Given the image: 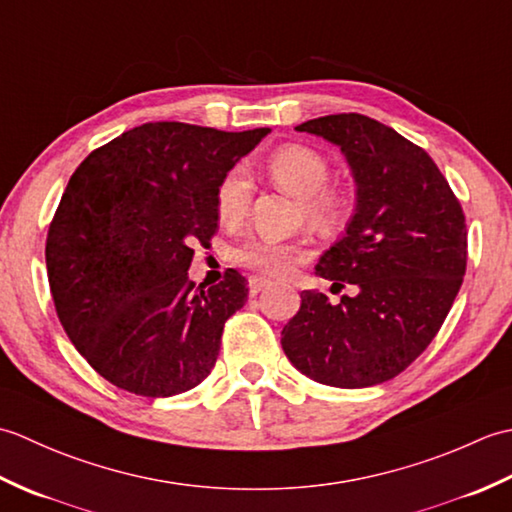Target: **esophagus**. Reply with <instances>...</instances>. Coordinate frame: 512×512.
I'll return each mask as SVG.
<instances>
[{
  "instance_id": "esophagus-1",
  "label": "esophagus",
  "mask_w": 512,
  "mask_h": 512,
  "mask_svg": "<svg viewBox=\"0 0 512 512\" xmlns=\"http://www.w3.org/2000/svg\"><path fill=\"white\" fill-rule=\"evenodd\" d=\"M268 284H270V281L264 279V277H250V279H248V292L255 297V295H259V292H262Z\"/></svg>"
}]
</instances>
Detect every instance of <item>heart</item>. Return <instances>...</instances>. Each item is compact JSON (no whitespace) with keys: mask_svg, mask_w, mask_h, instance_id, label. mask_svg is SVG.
<instances>
[{"mask_svg":"<svg viewBox=\"0 0 512 512\" xmlns=\"http://www.w3.org/2000/svg\"><path fill=\"white\" fill-rule=\"evenodd\" d=\"M266 173L281 189L295 195L301 202L306 220L317 226H332L345 209V195L330 187V160L319 149L308 145H284L266 160ZM248 176L242 169L228 171L215 191V213L222 226L233 228L244 222L250 209ZM235 262L259 275H286L299 259L306 257V248L299 242H273V239L250 237L235 248Z\"/></svg>","mask_w":512,"mask_h":512,"instance_id":"obj_1","label":"heart"}]
</instances>
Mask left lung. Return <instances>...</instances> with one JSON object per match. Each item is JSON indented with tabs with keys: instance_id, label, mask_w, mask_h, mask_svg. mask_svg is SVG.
<instances>
[{
	"instance_id": "obj_1",
	"label": "left lung",
	"mask_w": 512,
	"mask_h": 512,
	"mask_svg": "<svg viewBox=\"0 0 512 512\" xmlns=\"http://www.w3.org/2000/svg\"><path fill=\"white\" fill-rule=\"evenodd\" d=\"M297 132L339 145L356 182L345 235L317 264L339 303L301 292L281 347L301 374L330 387H372L427 350L466 270V220L447 178L422 147L363 114L312 118Z\"/></svg>"
}]
</instances>
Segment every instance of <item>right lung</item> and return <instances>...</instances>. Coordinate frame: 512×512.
<instances>
[{
  "mask_svg": "<svg viewBox=\"0 0 512 512\" xmlns=\"http://www.w3.org/2000/svg\"><path fill=\"white\" fill-rule=\"evenodd\" d=\"M268 132L145 123L72 173L48 228L50 292L68 339L112 385L167 398L211 374L248 288L233 268L195 286L191 246L211 242L217 187Z\"/></svg>",
  "mask_w": 512,
  "mask_h": 512,
  "instance_id": "add662e5",
  "label": "right lung"
}]
</instances>
